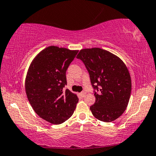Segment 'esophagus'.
<instances>
[{"mask_svg":"<svg viewBox=\"0 0 156 156\" xmlns=\"http://www.w3.org/2000/svg\"><path fill=\"white\" fill-rule=\"evenodd\" d=\"M85 95H86V93H85V91H83V92H81V93H80V95L81 97H82V98H84L85 96Z\"/></svg>","mask_w":156,"mask_h":156,"instance_id":"obj_1","label":"esophagus"}]
</instances>
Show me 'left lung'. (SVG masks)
Masks as SVG:
<instances>
[{
    "instance_id": "obj_1",
    "label": "left lung",
    "mask_w": 156,
    "mask_h": 156,
    "mask_svg": "<svg viewBox=\"0 0 156 156\" xmlns=\"http://www.w3.org/2000/svg\"><path fill=\"white\" fill-rule=\"evenodd\" d=\"M77 58L84 63L95 91V102L90 107L96 119L115 121L126 110L131 91L129 70L121 58L100 48L83 49Z\"/></svg>"
}]
</instances>
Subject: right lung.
<instances>
[{"instance_id": "1", "label": "right lung", "mask_w": 156, "mask_h": 156, "mask_svg": "<svg viewBox=\"0 0 156 156\" xmlns=\"http://www.w3.org/2000/svg\"><path fill=\"white\" fill-rule=\"evenodd\" d=\"M78 52L50 46L35 56L28 69L27 99L35 112L51 124H60L69 119L78 102L76 94L63 90L67 84L66 72Z\"/></svg>"}]
</instances>
